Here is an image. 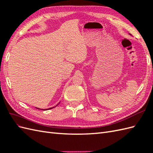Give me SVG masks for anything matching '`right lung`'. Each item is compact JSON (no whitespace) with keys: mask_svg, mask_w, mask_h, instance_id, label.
I'll list each match as a JSON object with an SVG mask.
<instances>
[{"mask_svg":"<svg viewBox=\"0 0 153 153\" xmlns=\"http://www.w3.org/2000/svg\"><path fill=\"white\" fill-rule=\"evenodd\" d=\"M52 108H53V107H52V108H48V109H46V110H50V109H52ZM38 109H39V108H38Z\"/></svg>","mask_w":153,"mask_h":153,"instance_id":"add662e5","label":"right lung"}]
</instances>
